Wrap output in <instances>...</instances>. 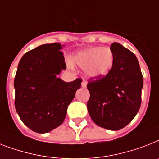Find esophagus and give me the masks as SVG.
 Here are the masks:
<instances>
[{
	"label": "esophagus",
	"instance_id": "1",
	"mask_svg": "<svg viewBox=\"0 0 159 159\" xmlns=\"http://www.w3.org/2000/svg\"><path fill=\"white\" fill-rule=\"evenodd\" d=\"M86 85H87V83H86V81H83V82H82V87H86Z\"/></svg>",
	"mask_w": 159,
	"mask_h": 159
}]
</instances>
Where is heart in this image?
<instances>
[{
    "instance_id": "heart-1",
    "label": "heart",
    "mask_w": 159,
    "mask_h": 159,
    "mask_svg": "<svg viewBox=\"0 0 159 159\" xmlns=\"http://www.w3.org/2000/svg\"><path fill=\"white\" fill-rule=\"evenodd\" d=\"M114 64V55L109 47H89L78 50L70 58L68 64L83 68L84 73L90 78H100L106 76Z\"/></svg>"
}]
</instances>
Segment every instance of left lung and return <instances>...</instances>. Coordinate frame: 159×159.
Masks as SVG:
<instances>
[{
	"label": "left lung",
	"mask_w": 159,
	"mask_h": 159,
	"mask_svg": "<svg viewBox=\"0 0 159 159\" xmlns=\"http://www.w3.org/2000/svg\"><path fill=\"white\" fill-rule=\"evenodd\" d=\"M113 66L106 76L87 84V109L95 124L117 131L132 121L141 104L143 76L138 59L121 44L113 42Z\"/></svg>",
	"instance_id": "obj_1"
}]
</instances>
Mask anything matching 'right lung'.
Instances as JSON below:
<instances>
[{
  "label": "right lung",
  "mask_w": 159,
  "mask_h": 159,
  "mask_svg": "<svg viewBox=\"0 0 159 159\" xmlns=\"http://www.w3.org/2000/svg\"><path fill=\"white\" fill-rule=\"evenodd\" d=\"M64 45L44 44L24 54L14 86L15 105L20 119L37 133L51 131L64 122L67 109L82 86L80 78L66 82L58 77L66 69L60 50Z\"/></svg>",
  "instance_id": "1"
}]
</instances>
